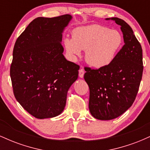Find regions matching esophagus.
Returning a JSON list of instances; mask_svg holds the SVG:
<instances>
[{
	"label": "esophagus",
	"instance_id": "1",
	"mask_svg": "<svg viewBox=\"0 0 150 150\" xmlns=\"http://www.w3.org/2000/svg\"><path fill=\"white\" fill-rule=\"evenodd\" d=\"M84 74H85V70L82 69V68L79 70V77L82 78L84 77Z\"/></svg>",
	"mask_w": 150,
	"mask_h": 150
}]
</instances>
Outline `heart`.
Returning <instances> with one entry per match:
<instances>
[{
	"mask_svg": "<svg viewBox=\"0 0 150 150\" xmlns=\"http://www.w3.org/2000/svg\"><path fill=\"white\" fill-rule=\"evenodd\" d=\"M123 42L118 31L105 26L92 25L75 29L72 39H65L64 44L68 54L79 56L81 50H86L87 63L95 68H101L113 61Z\"/></svg>",
	"mask_w": 150,
	"mask_h": 150,
	"instance_id": "b5f03b06",
	"label": "heart"
}]
</instances>
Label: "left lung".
I'll list each match as a JSON object with an SVG mask.
<instances>
[{
	"instance_id": "left-lung-1",
	"label": "left lung",
	"mask_w": 150,
	"mask_h": 150,
	"mask_svg": "<svg viewBox=\"0 0 150 150\" xmlns=\"http://www.w3.org/2000/svg\"><path fill=\"white\" fill-rule=\"evenodd\" d=\"M111 19L121 27L125 44L109 64L97 69L85 67L84 75L89 111L99 120L116 118L132 106L143 72L142 49L132 28L121 19Z\"/></svg>"
}]
</instances>
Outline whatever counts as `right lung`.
Returning a JSON list of instances; mask_svg holds the SVG:
<instances>
[{"instance_id": "add662e5", "label": "right lung", "mask_w": 150, "mask_h": 150, "mask_svg": "<svg viewBox=\"0 0 150 150\" xmlns=\"http://www.w3.org/2000/svg\"><path fill=\"white\" fill-rule=\"evenodd\" d=\"M71 18L63 15L34 19L15 44L10 70L13 93L37 118L61 114L68 89L78 77L80 66L65 59L61 43Z\"/></svg>"}]
</instances>
